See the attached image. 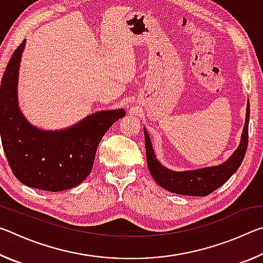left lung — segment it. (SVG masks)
I'll list each match as a JSON object with an SVG mask.
<instances>
[{
    "mask_svg": "<svg viewBox=\"0 0 263 263\" xmlns=\"http://www.w3.org/2000/svg\"><path fill=\"white\" fill-rule=\"evenodd\" d=\"M248 122H249V102H247L246 121L241 135V140L238 148L231 155L228 161L219 166L206 167L195 171L174 172L168 169L158 161L151 144L147 131L145 133V147L147 166L155 182L171 193L185 196H206L219 188L232 176L241 164L248 144Z\"/></svg>",
    "mask_w": 263,
    "mask_h": 263,
    "instance_id": "left-lung-1",
    "label": "left lung"
}]
</instances>
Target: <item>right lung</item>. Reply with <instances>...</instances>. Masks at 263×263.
Here are the masks:
<instances>
[{
    "instance_id": "1",
    "label": "right lung",
    "mask_w": 263,
    "mask_h": 263,
    "mask_svg": "<svg viewBox=\"0 0 263 263\" xmlns=\"http://www.w3.org/2000/svg\"><path fill=\"white\" fill-rule=\"evenodd\" d=\"M25 41L7 65L0 88V135L12 173L31 188L61 191L90 174L97 147L123 109L99 111L65 130L43 131L26 121L18 108L17 84Z\"/></svg>"
}]
</instances>
